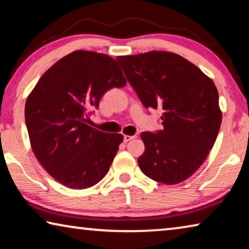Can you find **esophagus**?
Instances as JSON below:
<instances>
[{"mask_svg":"<svg viewBox=\"0 0 249 249\" xmlns=\"http://www.w3.org/2000/svg\"><path fill=\"white\" fill-rule=\"evenodd\" d=\"M135 138H136V135H134V136H129V135H124V142H127L132 141V140H135Z\"/></svg>","mask_w":249,"mask_h":249,"instance_id":"34e87169","label":"esophagus"}]
</instances>
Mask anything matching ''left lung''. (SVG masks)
I'll use <instances>...</instances> for the list:
<instances>
[{
  "label": "left lung",
  "instance_id": "8db88e82",
  "mask_svg": "<svg viewBox=\"0 0 249 249\" xmlns=\"http://www.w3.org/2000/svg\"><path fill=\"white\" fill-rule=\"evenodd\" d=\"M116 60L144 107L163 109V129L141 134L145 145L137 160L141 170L165 184L190 178L208 157L220 130L215 84L174 53L153 50Z\"/></svg>",
  "mask_w": 249,
  "mask_h": 249
}]
</instances>
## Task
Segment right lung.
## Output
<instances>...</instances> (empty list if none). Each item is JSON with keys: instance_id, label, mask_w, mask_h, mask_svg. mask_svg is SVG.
I'll return each mask as SVG.
<instances>
[{"instance_id": "1", "label": "right lung", "mask_w": 249, "mask_h": 249, "mask_svg": "<svg viewBox=\"0 0 249 249\" xmlns=\"http://www.w3.org/2000/svg\"><path fill=\"white\" fill-rule=\"evenodd\" d=\"M125 84L114 59L75 50L50 67L29 93L25 122L33 153L59 183L82 190L107 174L123 135L101 132L86 121L105 92Z\"/></svg>"}]
</instances>
